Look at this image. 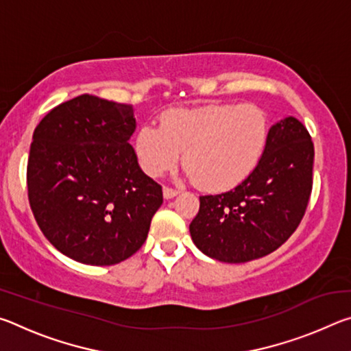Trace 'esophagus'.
Returning a JSON list of instances; mask_svg holds the SVG:
<instances>
[{
  "mask_svg": "<svg viewBox=\"0 0 351 351\" xmlns=\"http://www.w3.org/2000/svg\"><path fill=\"white\" fill-rule=\"evenodd\" d=\"M178 193H180V190H178V189L164 187V198H165V199H171V198H175Z\"/></svg>",
  "mask_w": 351,
  "mask_h": 351,
  "instance_id": "obj_1",
  "label": "esophagus"
}]
</instances>
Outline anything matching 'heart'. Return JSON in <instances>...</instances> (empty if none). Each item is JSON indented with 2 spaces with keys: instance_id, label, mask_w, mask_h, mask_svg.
<instances>
[{
  "instance_id": "1",
  "label": "heart",
  "mask_w": 351,
  "mask_h": 351,
  "mask_svg": "<svg viewBox=\"0 0 351 351\" xmlns=\"http://www.w3.org/2000/svg\"><path fill=\"white\" fill-rule=\"evenodd\" d=\"M269 138L266 112L255 105H210L169 111L159 127H142L136 153L142 170L161 176L182 164L198 186L224 190L252 173Z\"/></svg>"
}]
</instances>
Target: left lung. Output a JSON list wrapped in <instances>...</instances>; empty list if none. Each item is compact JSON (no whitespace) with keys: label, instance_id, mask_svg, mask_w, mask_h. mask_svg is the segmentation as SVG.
I'll list each match as a JSON object with an SVG mask.
<instances>
[{"label":"left lung","instance_id":"1","mask_svg":"<svg viewBox=\"0 0 351 351\" xmlns=\"http://www.w3.org/2000/svg\"><path fill=\"white\" fill-rule=\"evenodd\" d=\"M314 145L304 123L289 116L269 128L265 153L235 189L199 197L189 229L201 252L245 263L280 247L305 215L313 189Z\"/></svg>","mask_w":351,"mask_h":351}]
</instances>
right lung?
I'll list each match as a JSON object with an SVG mask.
<instances>
[{"instance_id":"add662e5","label":"right lung","mask_w":351,"mask_h":351,"mask_svg":"<svg viewBox=\"0 0 351 351\" xmlns=\"http://www.w3.org/2000/svg\"><path fill=\"white\" fill-rule=\"evenodd\" d=\"M132 105L82 94L52 108L32 136L27 197L41 232L66 257L110 266L147 240L162 187L128 144Z\"/></svg>"}]
</instances>
